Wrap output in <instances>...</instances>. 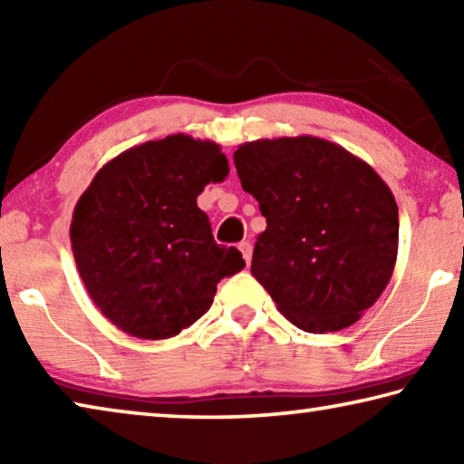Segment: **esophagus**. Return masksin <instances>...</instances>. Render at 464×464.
Returning <instances> with one entry per match:
<instances>
[{"label":"esophagus","instance_id":"esophagus-1","mask_svg":"<svg viewBox=\"0 0 464 464\" xmlns=\"http://www.w3.org/2000/svg\"><path fill=\"white\" fill-rule=\"evenodd\" d=\"M239 249H241V254H243V260H246V264L249 266L251 254H254V247H251V243L249 241H241L239 243Z\"/></svg>","mask_w":464,"mask_h":464}]
</instances>
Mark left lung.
<instances>
[{"label": "left lung", "instance_id": "obj_1", "mask_svg": "<svg viewBox=\"0 0 464 464\" xmlns=\"http://www.w3.org/2000/svg\"><path fill=\"white\" fill-rule=\"evenodd\" d=\"M233 160L268 225L251 257L256 280L303 332L354 325L395 270L391 188L360 157L311 135L251 140Z\"/></svg>", "mask_w": 464, "mask_h": 464}]
</instances>
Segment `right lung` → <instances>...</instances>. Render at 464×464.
Segmentation results:
<instances>
[{
    "label": "right lung",
    "mask_w": 464,
    "mask_h": 464,
    "mask_svg": "<svg viewBox=\"0 0 464 464\" xmlns=\"http://www.w3.org/2000/svg\"><path fill=\"white\" fill-rule=\"evenodd\" d=\"M229 174L213 140L169 135L110 160L75 204L73 257L85 290L124 334L168 340L210 309L217 285L246 262L217 246L196 204Z\"/></svg>",
    "instance_id": "1"
}]
</instances>
